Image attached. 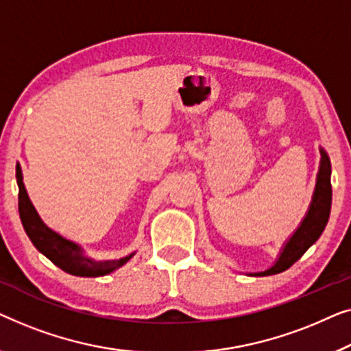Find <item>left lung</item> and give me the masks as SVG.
Returning <instances> with one entry per match:
<instances>
[{
  "label": "left lung",
  "instance_id": "obj_1",
  "mask_svg": "<svg viewBox=\"0 0 351 351\" xmlns=\"http://www.w3.org/2000/svg\"><path fill=\"white\" fill-rule=\"evenodd\" d=\"M322 152V160H319V169L317 175V184L310 202L307 213L304 219L300 221L298 229L293 232V235L285 241L281 246L280 254L276 256L272 267H269L264 272L250 274L251 276H267L285 272L289 269L295 261L302 258V254L312 246L315 241L323 234L326 224H328L330 213V202H332V187H330V160L328 152L323 147H319Z\"/></svg>",
  "mask_w": 351,
  "mask_h": 351
}]
</instances>
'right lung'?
<instances>
[{"label":"right lung","instance_id":"1","mask_svg":"<svg viewBox=\"0 0 351 351\" xmlns=\"http://www.w3.org/2000/svg\"><path fill=\"white\" fill-rule=\"evenodd\" d=\"M16 176L19 184V213H21L23 229H25L27 235L32 240V243L36 246L39 253L51 259L57 267L76 276H103L122 267L135 256V251H133V253L119 259L97 261L88 258L81 245L65 239L58 232L52 230L51 227L44 224L41 216L38 215L36 208L29 200L25 184H23L22 169L19 164L16 169Z\"/></svg>","mask_w":351,"mask_h":351}]
</instances>
